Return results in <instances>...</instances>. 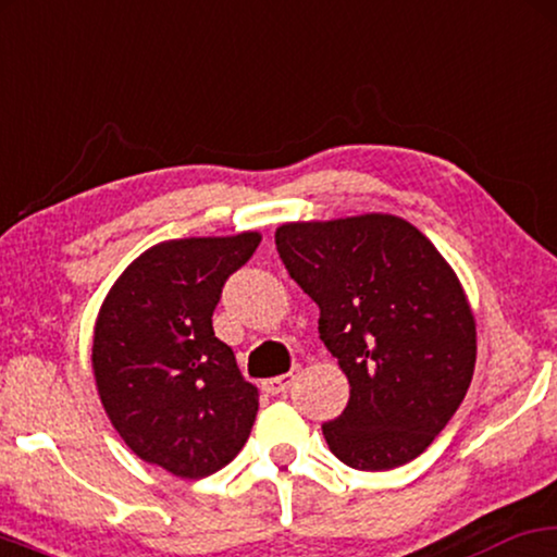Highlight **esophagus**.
I'll return each mask as SVG.
<instances>
[{"label":"esophagus","instance_id":"obj_1","mask_svg":"<svg viewBox=\"0 0 557 557\" xmlns=\"http://www.w3.org/2000/svg\"><path fill=\"white\" fill-rule=\"evenodd\" d=\"M292 381H294V371H288L284 375H273V379L263 381V392L271 396H278V394H284L288 386H292Z\"/></svg>","mask_w":557,"mask_h":557}]
</instances>
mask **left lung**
Here are the masks:
<instances>
[{"instance_id":"1","label":"left lung","mask_w":557,"mask_h":557,"mask_svg":"<svg viewBox=\"0 0 557 557\" xmlns=\"http://www.w3.org/2000/svg\"><path fill=\"white\" fill-rule=\"evenodd\" d=\"M276 250L350 381L348 407L322 424L330 450L358 471L414 460L473 379L475 322L453 269L392 214L281 225Z\"/></svg>"}]
</instances>
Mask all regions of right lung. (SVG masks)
Instances as JSON below:
<instances>
[{
    "mask_svg": "<svg viewBox=\"0 0 557 557\" xmlns=\"http://www.w3.org/2000/svg\"><path fill=\"white\" fill-rule=\"evenodd\" d=\"M261 235L186 237L143 252L107 294L91 366L129 450L178 479L225 468L248 440L258 388L214 337L222 288Z\"/></svg>",
    "mask_w": 557,
    "mask_h": 557,
    "instance_id": "1",
    "label": "right lung"
}]
</instances>
